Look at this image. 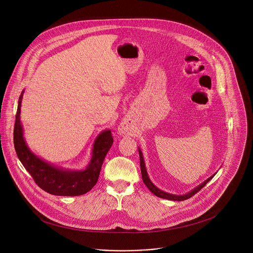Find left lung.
<instances>
[{
  "mask_svg": "<svg viewBox=\"0 0 253 253\" xmlns=\"http://www.w3.org/2000/svg\"><path fill=\"white\" fill-rule=\"evenodd\" d=\"M139 151V156H140V168H141V174H142V179H143V182L144 184H145L147 186V188L153 193L155 194L156 196L160 197V198H164V199H168V200H174V201H183V200H186L190 197H192L194 194H196L198 191H200L206 184L208 181H210V180L213 178L214 175L210 176L208 179H206L204 182H202L201 184H199L197 187H195L194 189H192L191 191H189L188 193L186 194H183V195H175V194H170V193H167L165 191H162L160 190L159 188H157L152 182L151 180L148 176V173L146 171V167H145V162H144V158H143V155H142V152L140 149H138Z\"/></svg>",
  "mask_w": 253,
  "mask_h": 253,
  "instance_id": "1",
  "label": "left lung"
}]
</instances>
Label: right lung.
I'll return each instance as SVG.
<instances>
[{
	"label": "right lung",
	"instance_id": "obj_1",
	"mask_svg": "<svg viewBox=\"0 0 253 253\" xmlns=\"http://www.w3.org/2000/svg\"><path fill=\"white\" fill-rule=\"evenodd\" d=\"M22 92L19 98L14 127V145L18 158L31 174L36 184L46 192L58 196H79L90 191L98 181L103 161L113 144L110 130H104L96 138L91 160L85 170H67L36 156L27 146L20 120Z\"/></svg>",
	"mask_w": 253,
	"mask_h": 253
}]
</instances>
